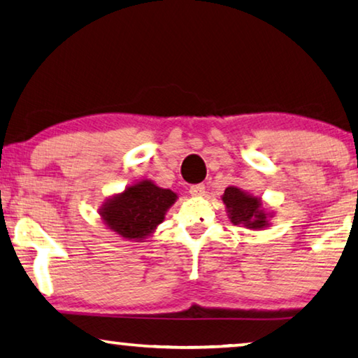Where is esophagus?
I'll return each mask as SVG.
<instances>
[{"mask_svg": "<svg viewBox=\"0 0 358 358\" xmlns=\"http://www.w3.org/2000/svg\"><path fill=\"white\" fill-rule=\"evenodd\" d=\"M204 193H206V186L204 185H193L189 188L191 196H204Z\"/></svg>", "mask_w": 358, "mask_h": 358, "instance_id": "obj_1", "label": "esophagus"}]
</instances>
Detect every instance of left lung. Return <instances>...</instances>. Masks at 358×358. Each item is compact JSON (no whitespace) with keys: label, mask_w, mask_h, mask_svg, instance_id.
<instances>
[{"label":"left lung","mask_w":358,"mask_h":358,"mask_svg":"<svg viewBox=\"0 0 358 358\" xmlns=\"http://www.w3.org/2000/svg\"><path fill=\"white\" fill-rule=\"evenodd\" d=\"M222 201L233 225L246 227L249 230H264L273 217V213L264 209L260 197L249 194L238 186H228Z\"/></svg>","instance_id":"1"}]
</instances>
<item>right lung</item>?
Wrapping results in <instances>:
<instances>
[{
	"mask_svg": "<svg viewBox=\"0 0 358 358\" xmlns=\"http://www.w3.org/2000/svg\"><path fill=\"white\" fill-rule=\"evenodd\" d=\"M177 199V193L145 178L106 199L99 215L108 230L120 238L143 241L156 231Z\"/></svg>",
	"mask_w": 358,
	"mask_h": 358,
	"instance_id": "right-lung-1",
	"label": "right lung"
}]
</instances>
